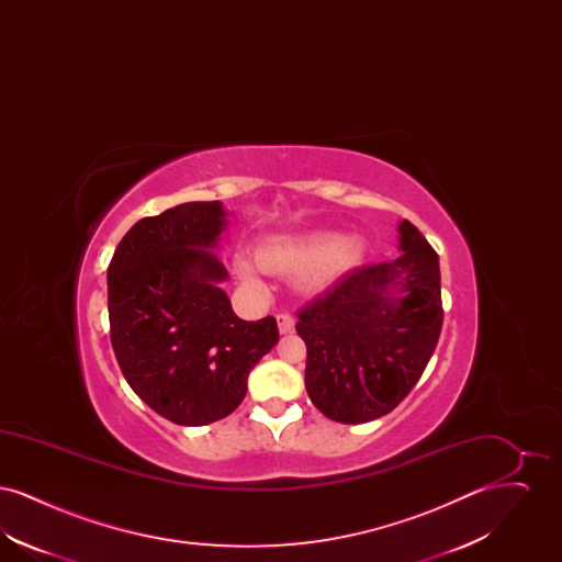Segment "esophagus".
Listing matches in <instances>:
<instances>
[{"label": "esophagus", "instance_id": "esophagus-1", "mask_svg": "<svg viewBox=\"0 0 562 562\" xmlns=\"http://www.w3.org/2000/svg\"><path fill=\"white\" fill-rule=\"evenodd\" d=\"M276 322H278V330H280L282 335H286V333H293V316H289V314H278V316H276Z\"/></svg>", "mask_w": 562, "mask_h": 562}]
</instances>
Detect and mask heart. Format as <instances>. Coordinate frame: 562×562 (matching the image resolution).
Listing matches in <instances>:
<instances>
[{
    "instance_id": "1",
    "label": "heart",
    "mask_w": 562,
    "mask_h": 562,
    "mask_svg": "<svg viewBox=\"0 0 562 562\" xmlns=\"http://www.w3.org/2000/svg\"><path fill=\"white\" fill-rule=\"evenodd\" d=\"M367 252V241L360 236H339L335 232H312L301 236H278L263 241L255 259L259 268L271 273H294L305 271L301 278V289L310 293L324 291L339 276L360 263ZM234 273L241 286L252 293H261L263 280L259 269L250 259L236 257Z\"/></svg>"
}]
</instances>
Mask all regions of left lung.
I'll list each match as a JSON object with an SVG mask.
<instances>
[{
  "instance_id": "1",
  "label": "left lung",
  "mask_w": 562,
  "mask_h": 562,
  "mask_svg": "<svg viewBox=\"0 0 562 562\" xmlns=\"http://www.w3.org/2000/svg\"><path fill=\"white\" fill-rule=\"evenodd\" d=\"M401 257L351 269L296 314L305 390L333 422L364 424L396 408L428 367L442 328L438 255L398 223Z\"/></svg>"
}]
</instances>
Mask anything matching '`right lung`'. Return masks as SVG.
<instances>
[{
	"label": "right lung",
	"mask_w": 562,
	"mask_h": 562,
	"mask_svg": "<svg viewBox=\"0 0 562 562\" xmlns=\"http://www.w3.org/2000/svg\"><path fill=\"white\" fill-rule=\"evenodd\" d=\"M227 213L218 200L145 216L117 244L108 269L109 326L134 394L179 426L227 417L255 364L278 344L276 318L246 322L221 289L214 255Z\"/></svg>",
	"instance_id": "add662e5"
}]
</instances>
